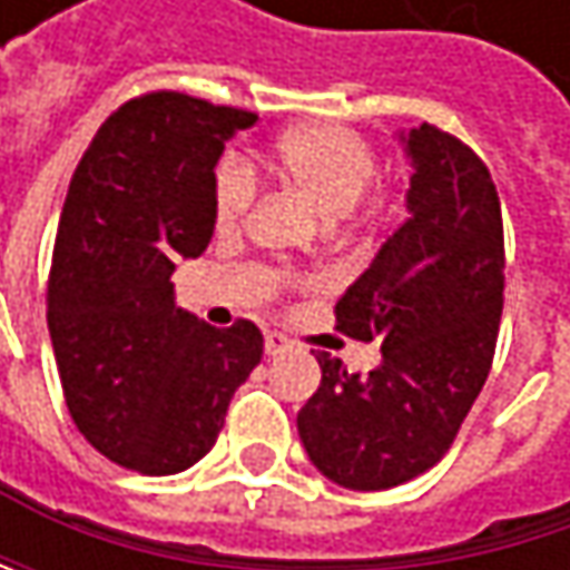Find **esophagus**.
I'll use <instances>...</instances> for the list:
<instances>
[{
  "mask_svg": "<svg viewBox=\"0 0 570 570\" xmlns=\"http://www.w3.org/2000/svg\"><path fill=\"white\" fill-rule=\"evenodd\" d=\"M286 350H289V340H286V336H281V333H267V336H264V353H267V356H281Z\"/></svg>",
  "mask_w": 570,
  "mask_h": 570,
  "instance_id": "esophagus-1",
  "label": "esophagus"
}]
</instances>
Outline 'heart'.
<instances>
[{
  "instance_id": "1",
  "label": "heart",
  "mask_w": 570,
  "mask_h": 570,
  "mask_svg": "<svg viewBox=\"0 0 570 570\" xmlns=\"http://www.w3.org/2000/svg\"><path fill=\"white\" fill-rule=\"evenodd\" d=\"M376 151L343 125H306L277 141V171L323 214L346 217L376 177ZM261 180L247 158L220 161L214 210L220 227H237L257 204Z\"/></svg>"
}]
</instances>
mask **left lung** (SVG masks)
<instances>
[{"instance_id":"left-lung-1","label":"left lung","mask_w":570,"mask_h":570,"mask_svg":"<svg viewBox=\"0 0 570 570\" xmlns=\"http://www.w3.org/2000/svg\"><path fill=\"white\" fill-rule=\"evenodd\" d=\"M405 224L336 303V326L380 343L360 376L316 353L320 390L296 415L309 462L336 485L380 492L432 469L479 399L505 289L502 207L489 168L435 125L399 131Z\"/></svg>"}]
</instances>
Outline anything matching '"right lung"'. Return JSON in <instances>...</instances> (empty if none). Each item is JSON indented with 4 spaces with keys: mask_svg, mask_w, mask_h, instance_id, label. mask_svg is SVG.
<instances>
[{
    "mask_svg": "<svg viewBox=\"0 0 570 570\" xmlns=\"http://www.w3.org/2000/svg\"><path fill=\"white\" fill-rule=\"evenodd\" d=\"M257 115L155 91L121 105L61 207L49 333L68 412L111 462L174 475L200 462L264 356L250 320L214 330L174 306L177 261L214 237V168Z\"/></svg>",
    "mask_w": 570,
    "mask_h": 570,
    "instance_id": "right-lung-1",
    "label": "right lung"
}]
</instances>
